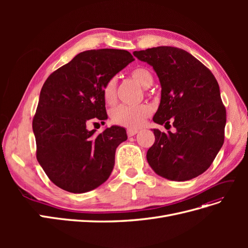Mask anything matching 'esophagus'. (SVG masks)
Segmentation results:
<instances>
[{"instance_id":"esophagus-1","label":"esophagus","mask_w":248,"mask_h":248,"mask_svg":"<svg viewBox=\"0 0 248 248\" xmlns=\"http://www.w3.org/2000/svg\"><path fill=\"white\" fill-rule=\"evenodd\" d=\"M138 132H139V130H136V129H128L127 130V136L133 137V136H136Z\"/></svg>"}]
</instances>
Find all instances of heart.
<instances>
[{
    "mask_svg": "<svg viewBox=\"0 0 248 248\" xmlns=\"http://www.w3.org/2000/svg\"><path fill=\"white\" fill-rule=\"evenodd\" d=\"M130 77L136 79L140 86L148 88L153 84V74L145 67H138L130 72ZM103 99L108 104L115 103L117 99V78H109L103 87ZM152 109L147 104H140L137 107L119 106L110 111L111 122L127 128L134 129L144 123L145 119L151 115Z\"/></svg>",
    "mask_w": 248,
    "mask_h": 248,
    "instance_id": "heart-1",
    "label": "heart"
}]
</instances>
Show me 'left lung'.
<instances>
[{"label": "left lung", "mask_w": 248, "mask_h": 248, "mask_svg": "<svg viewBox=\"0 0 248 248\" xmlns=\"http://www.w3.org/2000/svg\"><path fill=\"white\" fill-rule=\"evenodd\" d=\"M133 55L151 65L160 81L161 99L153 121L176 128L174 133L153 129L155 142L147 152L150 167L172 181L200 176L224 140L227 111L218 82L204 64L181 48L157 46Z\"/></svg>", "instance_id": "1"}]
</instances>
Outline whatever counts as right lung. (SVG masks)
I'll use <instances>...</instances> for the list:
<instances>
[{
	"mask_svg": "<svg viewBox=\"0 0 248 248\" xmlns=\"http://www.w3.org/2000/svg\"><path fill=\"white\" fill-rule=\"evenodd\" d=\"M132 61L124 49L86 50L44 82L33 118L36 157L60 188L84 193L108 179L116 149L127 140L126 130L111 126L95 134L87 124L108 119L103 87Z\"/></svg>",
	"mask_w": 248,
	"mask_h": 248,
	"instance_id": "add662e5",
	"label": "right lung"
}]
</instances>
